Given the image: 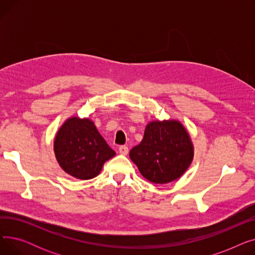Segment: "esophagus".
Masks as SVG:
<instances>
[{"mask_svg":"<svg viewBox=\"0 0 255 255\" xmlns=\"http://www.w3.org/2000/svg\"><path fill=\"white\" fill-rule=\"evenodd\" d=\"M119 152H120L121 155H127L128 152H129L128 146H126V145H121L120 148H119Z\"/></svg>","mask_w":255,"mask_h":255,"instance_id":"esophagus-1","label":"esophagus"}]
</instances>
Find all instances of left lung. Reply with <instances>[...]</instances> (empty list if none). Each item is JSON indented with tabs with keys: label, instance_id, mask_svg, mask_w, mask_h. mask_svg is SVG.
<instances>
[{
	"label": "left lung",
	"instance_id": "1",
	"mask_svg": "<svg viewBox=\"0 0 255 255\" xmlns=\"http://www.w3.org/2000/svg\"><path fill=\"white\" fill-rule=\"evenodd\" d=\"M193 156L191 137L178 120L151 121L140 143L129 153L141 176L155 184H167L181 178Z\"/></svg>",
	"mask_w": 255,
	"mask_h": 255
}]
</instances>
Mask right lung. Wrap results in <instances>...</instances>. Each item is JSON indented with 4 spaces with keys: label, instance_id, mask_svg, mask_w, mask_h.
<instances>
[{
    "label": "right lung",
    "instance_id": "add662e5",
    "mask_svg": "<svg viewBox=\"0 0 255 255\" xmlns=\"http://www.w3.org/2000/svg\"><path fill=\"white\" fill-rule=\"evenodd\" d=\"M53 152L61 168L73 178L97 177L105 161L116 155L89 118L67 119L53 140Z\"/></svg>",
    "mask_w": 255,
    "mask_h": 255
}]
</instances>
